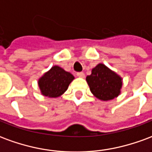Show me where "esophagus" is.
I'll return each mask as SVG.
<instances>
[{"label":"esophagus","instance_id":"obj_1","mask_svg":"<svg viewBox=\"0 0 152 152\" xmlns=\"http://www.w3.org/2000/svg\"><path fill=\"white\" fill-rule=\"evenodd\" d=\"M76 75H77V76H79V77H81V78H84V77H85V73L82 72H77V73H76Z\"/></svg>","mask_w":152,"mask_h":152}]
</instances>
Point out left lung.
Returning <instances> with one entry per match:
<instances>
[{
    "label": "left lung",
    "mask_w": 152,
    "mask_h": 152,
    "mask_svg": "<svg viewBox=\"0 0 152 152\" xmlns=\"http://www.w3.org/2000/svg\"><path fill=\"white\" fill-rule=\"evenodd\" d=\"M86 80L90 91L98 99L107 101L117 97L121 92L122 80L117 74L100 63L93 68Z\"/></svg>",
    "instance_id": "8db88e82"
}]
</instances>
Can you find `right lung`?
<instances>
[{
	"instance_id": "add662e5",
	"label": "right lung",
	"mask_w": 152,
	"mask_h": 152,
	"mask_svg": "<svg viewBox=\"0 0 152 152\" xmlns=\"http://www.w3.org/2000/svg\"><path fill=\"white\" fill-rule=\"evenodd\" d=\"M74 76L59 66H54L39 80V86L42 94L50 98L62 95L68 88Z\"/></svg>"
}]
</instances>
